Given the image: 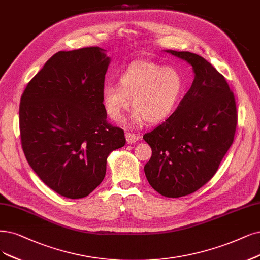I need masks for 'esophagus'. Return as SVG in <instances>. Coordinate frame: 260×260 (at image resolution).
I'll return each mask as SVG.
<instances>
[{"mask_svg": "<svg viewBox=\"0 0 260 260\" xmlns=\"http://www.w3.org/2000/svg\"><path fill=\"white\" fill-rule=\"evenodd\" d=\"M125 137H126V141L128 143H135L136 141H138L140 139L139 134H134V133H129V132L125 134Z\"/></svg>", "mask_w": 260, "mask_h": 260, "instance_id": "esophagus-1", "label": "esophagus"}]
</instances>
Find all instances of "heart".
Returning <instances> with one entry per match:
<instances>
[{
	"label": "heart",
	"mask_w": 260,
	"mask_h": 260,
	"mask_svg": "<svg viewBox=\"0 0 260 260\" xmlns=\"http://www.w3.org/2000/svg\"><path fill=\"white\" fill-rule=\"evenodd\" d=\"M118 84H106L102 104L107 117L119 121L131 104L132 121L158 123L174 112L184 92L183 76L172 66L141 60L131 63L119 76Z\"/></svg>",
	"instance_id": "obj_1"
}]
</instances>
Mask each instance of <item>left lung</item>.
I'll return each mask as SVG.
<instances>
[{
	"mask_svg": "<svg viewBox=\"0 0 260 260\" xmlns=\"http://www.w3.org/2000/svg\"><path fill=\"white\" fill-rule=\"evenodd\" d=\"M167 52L193 66L195 78L175 112L143 135L152 149L145 174L157 193L178 198L214 177L234 142L238 113L233 91L212 64L188 51Z\"/></svg>",
	"mask_w": 260,
	"mask_h": 260,
	"instance_id": "left-lung-1",
	"label": "left lung"
}]
</instances>
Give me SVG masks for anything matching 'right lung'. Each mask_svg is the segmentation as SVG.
I'll use <instances>...</instances> for the list:
<instances>
[{
	"label": "right lung",
	"instance_id": "obj_1",
	"mask_svg": "<svg viewBox=\"0 0 260 260\" xmlns=\"http://www.w3.org/2000/svg\"><path fill=\"white\" fill-rule=\"evenodd\" d=\"M100 47L59 51L23 91L19 127L25 158L44 183L63 197L83 198L106 175L109 153L124 131L107 121L102 90L110 62Z\"/></svg>",
	"mask_w": 260,
	"mask_h": 260
}]
</instances>
